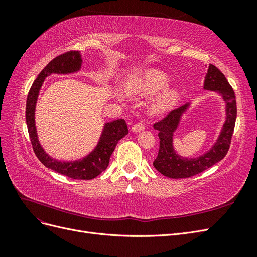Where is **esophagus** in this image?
<instances>
[{"label":"esophagus","mask_w":257,"mask_h":257,"mask_svg":"<svg viewBox=\"0 0 257 257\" xmlns=\"http://www.w3.org/2000/svg\"><path fill=\"white\" fill-rule=\"evenodd\" d=\"M144 128H145V125L143 123H137L132 126V131L133 132H142V131H144Z\"/></svg>","instance_id":"obj_1"}]
</instances>
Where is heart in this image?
Listing matches in <instances>:
<instances>
[{
  "label": "heart",
  "mask_w": 257,
  "mask_h": 257,
  "mask_svg": "<svg viewBox=\"0 0 257 257\" xmlns=\"http://www.w3.org/2000/svg\"><path fill=\"white\" fill-rule=\"evenodd\" d=\"M169 83L168 77L162 72L149 69L137 75L126 83V92L132 96H149L164 90ZM179 99V93L174 90H166L154 100L151 111L159 114L168 111Z\"/></svg>",
  "instance_id": "obj_1"
}]
</instances>
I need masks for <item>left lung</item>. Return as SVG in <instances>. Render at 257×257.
<instances>
[{"label":"left lung","instance_id":"1","mask_svg":"<svg viewBox=\"0 0 257 257\" xmlns=\"http://www.w3.org/2000/svg\"><path fill=\"white\" fill-rule=\"evenodd\" d=\"M204 89L217 92L226 103V120L221 134L211 149L205 154L198 158L188 159L178 155L174 149V132L177 130L182 114L188 109L190 104H185L172 110L165 118L154 123L153 127L159 131L160 149L157 159L153 162V166L158 172L168 178L180 179L195 176L216 164L228 152L237 118L235 92L224 74L213 64L209 65L208 73L205 77Z\"/></svg>","mask_w":257,"mask_h":257}]
</instances>
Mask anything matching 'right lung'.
Masks as SVG:
<instances>
[{"instance_id":"obj_1","label":"right lung","mask_w":257,"mask_h":257,"mask_svg":"<svg viewBox=\"0 0 257 257\" xmlns=\"http://www.w3.org/2000/svg\"><path fill=\"white\" fill-rule=\"evenodd\" d=\"M81 62L80 53L71 50L60 54L46 65L43 71L38 74L37 78L34 80L29 91L26 107V121L34 153L46 167L68 178L78 179V180H90V179L97 177L107 168L116 144L128 133L125 121L116 120L106 123L95 149L82 160L75 162H60L50 158L44 151L38 142L34 118L38 92H40L46 77L50 74H69L79 71Z\"/></svg>"}]
</instances>
